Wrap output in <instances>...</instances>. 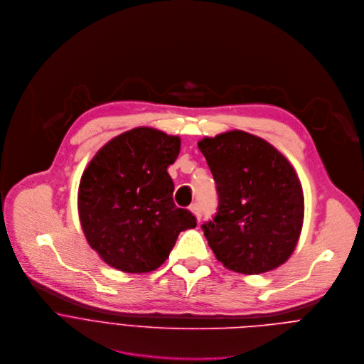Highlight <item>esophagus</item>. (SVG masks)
Masks as SVG:
<instances>
[{"label": "esophagus", "mask_w": 364, "mask_h": 364, "mask_svg": "<svg viewBox=\"0 0 364 364\" xmlns=\"http://www.w3.org/2000/svg\"><path fill=\"white\" fill-rule=\"evenodd\" d=\"M189 209H191V212L196 216V219L200 222V218H202V209H200V205H199V203H193Z\"/></svg>", "instance_id": "obj_1"}]
</instances>
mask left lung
Returning <instances> with one entry per match:
<instances>
[{
  "label": "left lung",
  "mask_w": 364,
  "mask_h": 364,
  "mask_svg": "<svg viewBox=\"0 0 364 364\" xmlns=\"http://www.w3.org/2000/svg\"><path fill=\"white\" fill-rule=\"evenodd\" d=\"M198 146L219 196L216 216L202 225L216 258L247 275L284 264L304 223V192L292 165L269 142L240 129L206 136Z\"/></svg>",
  "instance_id": "left-lung-1"
}]
</instances>
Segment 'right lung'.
<instances>
[{"instance_id":"right-lung-1","label":"right lung","mask_w":364,"mask_h":364,"mask_svg":"<svg viewBox=\"0 0 364 364\" xmlns=\"http://www.w3.org/2000/svg\"><path fill=\"white\" fill-rule=\"evenodd\" d=\"M181 138L138 127L110 139L85 169L77 193L80 223L90 247L124 272H149L169 257L196 218L173 203L168 166Z\"/></svg>"}]
</instances>
